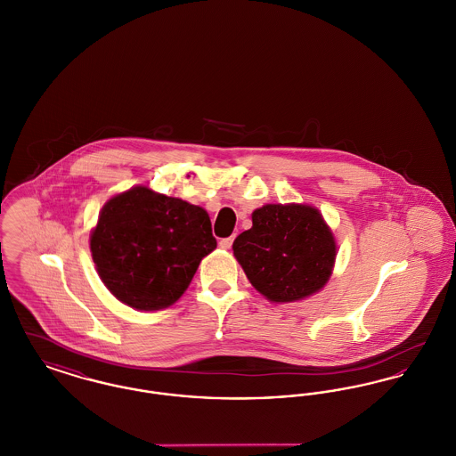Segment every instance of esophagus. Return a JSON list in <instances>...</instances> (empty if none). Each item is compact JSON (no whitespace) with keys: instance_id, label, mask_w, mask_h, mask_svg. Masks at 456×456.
I'll use <instances>...</instances> for the list:
<instances>
[{"instance_id":"34e87169","label":"esophagus","mask_w":456,"mask_h":456,"mask_svg":"<svg viewBox=\"0 0 456 456\" xmlns=\"http://www.w3.org/2000/svg\"><path fill=\"white\" fill-rule=\"evenodd\" d=\"M232 242H234V236H231V238L220 239V242H218V246L222 248V249H231V246H232Z\"/></svg>"}]
</instances>
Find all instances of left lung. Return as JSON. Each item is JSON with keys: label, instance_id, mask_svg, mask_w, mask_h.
Masks as SVG:
<instances>
[{"label": "left lung", "instance_id": "1", "mask_svg": "<svg viewBox=\"0 0 456 456\" xmlns=\"http://www.w3.org/2000/svg\"><path fill=\"white\" fill-rule=\"evenodd\" d=\"M240 232L234 256L248 281L270 303H296L325 287L337 260V240L322 212L305 203H268Z\"/></svg>", "mask_w": 456, "mask_h": 456}]
</instances>
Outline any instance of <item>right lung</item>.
Listing matches in <instances>:
<instances>
[{
  "mask_svg": "<svg viewBox=\"0 0 456 456\" xmlns=\"http://www.w3.org/2000/svg\"><path fill=\"white\" fill-rule=\"evenodd\" d=\"M216 248L205 208L149 186L108 200L90 234L101 281L118 301L138 311L173 305Z\"/></svg>",
  "mask_w": 456,
  "mask_h": 456,
  "instance_id": "1",
  "label": "right lung"
}]
</instances>
